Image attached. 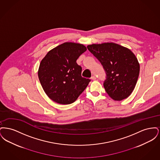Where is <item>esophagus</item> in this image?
<instances>
[{"label":"esophagus","mask_w":160,"mask_h":160,"mask_svg":"<svg viewBox=\"0 0 160 160\" xmlns=\"http://www.w3.org/2000/svg\"><path fill=\"white\" fill-rule=\"evenodd\" d=\"M91 80H95L97 78H96V77L93 76L91 77Z\"/></svg>","instance_id":"obj_1"}]
</instances>
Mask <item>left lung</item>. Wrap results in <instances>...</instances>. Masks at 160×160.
Masks as SVG:
<instances>
[{"instance_id": "1", "label": "left lung", "mask_w": 160, "mask_h": 160, "mask_svg": "<svg viewBox=\"0 0 160 160\" xmlns=\"http://www.w3.org/2000/svg\"><path fill=\"white\" fill-rule=\"evenodd\" d=\"M101 62L106 73L104 87L114 100L128 97L134 89L140 72L137 58L127 47L113 42L87 46Z\"/></svg>"}]
</instances>
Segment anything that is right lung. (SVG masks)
<instances>
[{
  "label": "right lung",
  "instance_id": "add662e5",
  "mask_svg": "<svg viewBox=\"0 0 160 160\" xmlns=\"http://www.w3.org/2000/svg\"><path fill=\"white\" fill-rule=\"evenodd\" d=\"M87 50L85 46L67 42L50 50L42 59L38 77L47 95L60 104L74 102L91 82L82 77L77 59Z\"/></svg>",
  "mask_w": 160,
  "mask_h": 160
}]
</instances>
